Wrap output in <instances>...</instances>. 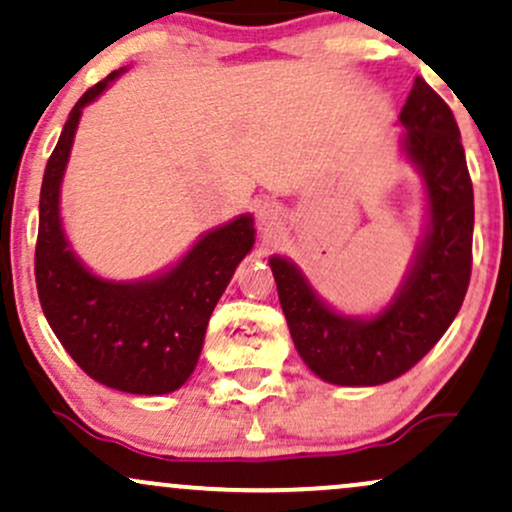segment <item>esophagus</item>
Listing matches in <instances>:
<instances>
[{
    "label": "esophagus",
    "instance_id": "obj_1",
    "mask_svg": "<svg viewBox=\"0 0 512 512\" xmlns=\"http://www.w3.org/2000/svg\"><path fill=\"white\" fill-rule=\"evenodd\" d=\"M279 216H281V209L276 207L274 202H264L262 207H260V211H257V219H260V223H262L264 228L276 226V221H279Z\"/></svg>",
    "mask_w": 512,
    "mask_h": 512
}]
</instances>
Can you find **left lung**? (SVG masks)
<instances>
[{"label":"left lung","mask_w":512,"mask_h":512,"mask_svg":"<svg viewBox=\"0 0 512 512\" xmlns=\"http://www.w3.org/2000/svg\"><path fill=\"white\" fill-rule=\"evenodd\" d=\"M399 122L404 156L424 178L428 226L387 308L373 317L337 313L296 264L269 257L293 344L305 366L332 385H383L407 373L448 330L469 286L474 190L455 115L416 76Z\"/></svg>","instance_id":"obj_1"}]
</instances>
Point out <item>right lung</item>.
<instances>
[{
	"label": "right lung",
	"instance_id": "obj_1",
	"mask_svg": "<svg viewBox=\"0 0 512 512\" xmlns=\"http://www.w3.org/2000/svg\"><path fill=\"white\" fill-rule=\"evenodd\" d=\"M122 72L76 101L45 166L35 284L52 332L86 375L129 395H166L195 370L209 317L255 245V226L243 214L211 228L178 264L142 281H108L81 264L64 236L60 187L81 113Z\"/></svg>",
	"mask_w": 512,
	"mask_h": 512
}]
</instances>
